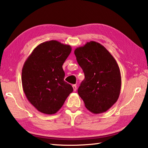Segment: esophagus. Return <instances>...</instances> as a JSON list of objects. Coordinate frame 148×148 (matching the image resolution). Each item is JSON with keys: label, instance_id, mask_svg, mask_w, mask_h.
<instances>
[{"label": "esophagus", "instance_id": "1", "mask_svg": "<svg viewBox=\"0 0 148 148\" xmlns=\"http://www.w3.org/2000/svg\"><path fill=\"white\" fill-rule=\"evenodd\" d=\"M72 87H73L74 91H76V90H77V86H76V85H73V86H72Z\"/></svg>", "mask_w": 148, "mask_h": 148}]
</instances>
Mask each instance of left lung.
I'll use <instances>...</instances> for the list:
<instances>
[{
    "instance_id": "left-lung-1",
    "label": "left lung",
    "mask_w": 148,
    "mask_h": 148,
    "mask_svg": "<svg viewBox=\"0 0 148 148\" xmlns=\"http://www.w3.org/2000/svg\"><path fill=\"white\" fill-rule=\"evenodd\" d=\"M74 54L85 74L77 89L85 106L93 114L106 112L117 102L121 91V72L116 61L95 41L77 47Z\"/></svg>"
}]
</instances>
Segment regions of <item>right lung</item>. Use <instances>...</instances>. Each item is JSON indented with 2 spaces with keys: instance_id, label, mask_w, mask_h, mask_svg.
Listing matches in <instances>:
<instances>
[{
  "instance_id": "right-lung-1",
  "label": "right lung",
  "mask_w": 148,
  "mask_h": 148,
  "mask_svg": "<svg viewBox=\"0 0 148 148\" xmlns=\"http://www.w3.org/2000/svg\"><path fill=\"white\" fill-rule=\"evenodd\" d=\"M72 47L57 40L43 42L25 62L21 73L23 91L31 104L45 114H56L73 91L64 81L62 64Z\"/></svg>"
}]
</instances>
